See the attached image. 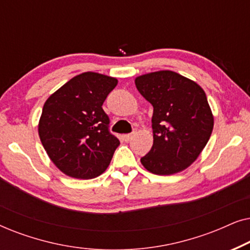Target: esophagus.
Returning <instances> with one entry per match:
<instances>
[{
    "label": "esophagus",
    "instance_id": "1",
    "mask_svg": "<svg viewBox=\"0 0 250 250\" xmlns=\"http://www.w3.org/2000/svg\"><path fill=\"white\" fill-rule=\"evenodd\" d=\"M136 134V129H134V131H133V133H131V134H125V135H123V139H124V141H126V142H128V141H131V140L134 138V135Z\"/></svg>",
    "mask_w": 250,
    "mask_h": 250
}]
</instances>
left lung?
Instances as JSON below:
<instances>
[{
	"label": "left lung",
	"instance_id": "obj_1",
	"mask_svg": "<svg viewBox=\"0 0 250 250\" xmlns=\"http://www.w3.org/2000/svg\"><path fill=\"white\" fill-rule=\"evenodd\" d=\"M135 85L153 107V145L141 164L156 175L182 172L199 157L213 132L206 93L196 82L172 70L141 75Z\"/></svg>",
	"mask_w": 250,
	"mask_h": 250
}]
</instances>
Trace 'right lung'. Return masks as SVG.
<instances>
[{
  "label": "right lung",
  "instance_id": "right-lung-1",
  "mask_svg": "<svg viewBox=\"0 0 250 250\" xmlns=\"http://www.w3.org/2000/svg\"><path fill=\"white\" fill-rule=\"evenodd\" d=\"M117 78L80 74L50 95L43 105L39 135L47 156L66 175L94 179L107 169L119 140L109 132L102 109Z\"/></svg>",
  "mask_w": 250,
  "mask_h": 250
}]
</instances>
